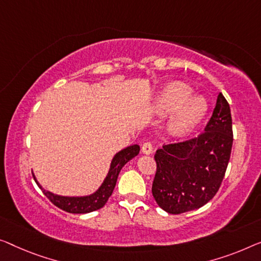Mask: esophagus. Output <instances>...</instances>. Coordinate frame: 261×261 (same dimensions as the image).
<instances>
[{"label":"esophagus","mask_w":261,"mask_h":261,"mask_svg":"<svg viewBox=\"0 0 261 261\" xmlns=\"http://www.w3.org/2000/svg\"><path fill=\"white\" fill-rule=\"evenodd\" d=\"M142 152H143L144 154H151V153H152V144L149 143V142L143 143V145H142Z\"/></svg>","instance_id":"esophagus-1"}]
</instances>
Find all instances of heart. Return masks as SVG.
I'll return each mask as SVG.
<instances>
[{"mask_svg":"<svg viewBox=\"0 0 261 261\" xmlns=\"http://www.w3.org/2000/svg\"><path fill=\"white\" fill-rule=\"evenodd\" d=\"M192 89L184 82H172L163 89L155 102L159 115L174 114L170 118L168 130L176 138L188 137L199 126L207 111V103L201 96L190 97Z\"/></svg>","mask_w":261,"mask_h":261,"instance_id":"b5f03b06","label":"heart"}]
</instances>
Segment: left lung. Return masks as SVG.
Segmentation results:
<instances>
[{
    "label": "left lung",
    "instance_id": "1",
    "mask_svg": "<svg viewBox=\"0 0 261 261\" xmlns=\"http://www.w3.org/2000/svg\"><path fill=\"white\" fill-rule=\"evenodd\" d=\"M232 143L230 106L220 92L203 134L155 152L152 194L159 207L179 215L208 203L224 179Z\"/></svg>",
    "mask_w": 261,
    "mask_h": 261
}]
</instances>
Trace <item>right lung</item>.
<instances>
[{
	"instance_id": "right-lung-1",
	"label": "right lung",
	"mask_w": 261,
	"mask_h": 261,
	"mask_svg": "<svg viewBox=\"0 0 261 261\" xmlns=\"http://www.w3.org/2000/svg\"><path fill=\"white\" fill-rule=\"evenodd\" d=\"M141 147L137 144L135 145L127 146L125 149L120 150L119 152L116 153L112 158L110 169L107 177L104 178V180L98 189L95 192L89 194V196H81V197H68V196H60V194H55L50 191H46L40 182L37 181L36 177L33 173V177L35 181L37 182V185L42 189V191L46 196V198L51 201L54 205H56L57 207L63 210L65 212L69 213H89L96 210L102 208L109 199V197L112 194L116 181H117L118 174L120 170L127 162L131 161L132 158H135L136 155L139 153Z\"/></svg>"
}]
</instances>
